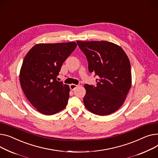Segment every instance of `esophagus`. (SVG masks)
<instances>
[{
	"instance_id": "34e87169",
	"label": "esophagus",
	"mask_w": 158,
	"mask_h": 158,
	"mask_svg": "<svg viewBox=\"0 0 158 158\" xmlns=\"http://www.w3.org/2000/svg\"><path fill=\"white\" fill-rule=\"evenodd\" d=\"M77 87V86L76 85H73V84H71V85H70V89L72 91L74 90Z\"/></svg>"
}]
</instances>
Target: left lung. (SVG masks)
Wrapping results in <instances>:
<instances>
[{
    "instance_id": "1",
    "label": "left lung",
    "mask_w": 158,
    "mask_h": 158,
    "mask_svg": "<svg viewBox=\"0 0 158 158\" xmlns=\"http://www.w3.org/2000/svg\"><path fill=\"white\" fill-rule=\"evenodd\" d=\"M86 56L88 70L97 76V85L85 84L86 108L98 115L116 111L131 86L130 60L119 46L107 41H77Z\"/></svg>"
}]
</instances>
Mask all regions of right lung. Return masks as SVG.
I'll use <instances>...</instances> for the list:
<instances>
[{
  "label": "right lung",
  "instance_id": "obj_1",
  "mask_svg": "<svg viewBox=\"0 0 158 158\" xmlns=\"http://www.w3.org/2000/svg\"><path fill=\"white\" fill-rule=\"evenodd\" d=\"M76 47L74 42L39 44L25 56L19 73L21 86L40 113L52 115L66 107L70 88L56 78L64 62Z\"/></svg>",
  "mask_w": 158,
  "mask_h": 158
}]
</instances>
